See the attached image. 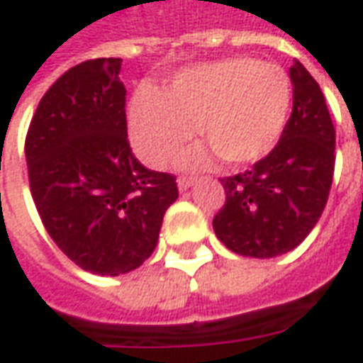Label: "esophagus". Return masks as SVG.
<instances>
[{"label": "esophagus", "instance_id": "34e87169", "mask_svg": "<svg viewBox=\"0 0 363 363\" xmlns=\"http://www.w3.org/2000/svg\"><path fill=\"white\" fill-rule=\"evenodd\" d=\"M197 177L194 176H179L177 177V187H179V191H186V189H189V187L196 184Z\"/></svg>", "mask_w": 363, "mask_h": 363}]
</instances>
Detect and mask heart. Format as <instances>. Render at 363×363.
<instances>
[{"label": "heart", "instance_id": "b5f03b06", "mask_svg": "<svg viewBox=\"0 0 363 363\" xmlns=\"http://www.w3.org/2000/svg\"><path fill=\"white\" fill-rule=\"evenodd\" d=\"M292 79L274 62L231 57L179 72L166 91L142 86L132 96L130 138L150 166H164L194 136L207 148L184 154L186 166L219 154L229 166H249L279 144L292 110Z\"/></svg>", "mask_w": 363, "mask_h": 363}]
</instances>
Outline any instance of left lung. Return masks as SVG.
<instances>
[{
	"mask_svg": "<svg viewBox=\"0 0 363 363\" xmlns=\"http://www.w3.org/2000/svg\"><path fill=\"white\" fill-rule=\"evenodd\" d=\"M292 114L279 144L253 167L221 177L217 239L237 255L271 259L292 251L318 223L336 162V130L318 82L292 62Z\"/></svg>",
	"mask_w": 363,
	"mask_h": 363,
	"instance_id": "8db88e82",
	"label": "left lung"
}]
</instances>
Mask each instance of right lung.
I'll return each instance as SVG.
<instances>
[{"label": "right lung", "mask_w": 363, "mask_h": 363, "mask_svg": "<svg viewBox=\"0 0 363 363\" xmlns=\"http://www.w3.org/2000/svg\"><path fill=\"white\" fill-rule=\"evenodd\" d=\"M122 59H91L52 82L35 110L25 157L47 233L74 264L118 277L156 249L176 176L132 154Z\"/></svg>", "instance_id": "add662e5"}]
</instances>
